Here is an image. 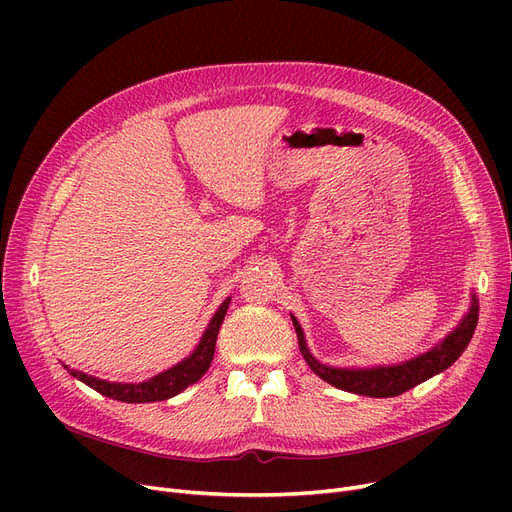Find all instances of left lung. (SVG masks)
<instances>
[{
	"mask_svg": "<svg viewBox=\"0 0 512 512\" xmlns=\"http://www.w3.org/2000/svg\"><path fill=\"white\" fill-rule=\"evenodd\" d=\"M477 319H479V307L473 297V305H471L469 313L465 315L459 328H456L448 338H444L442 344L434 346L429 353H425L417 359H411L402 365L373 367V369H336V367L321 365L309 353L299 321L292 317V324H294V330H297L299 348H301L305 361L309 363L313 373H317L321 380L340 388V390L353 392V394L388 398V396H398L402 392H407V390L415 388L417 384L434 378L436 373L448 369L456 359L463 355L467 344L471 342L475 326H477Z\"/></svg>",
	"mask_w": 512,
	"mask_h": 512,
	"instance_id": "left-lung-1",
	"label": "left lung"
}]
</instances>
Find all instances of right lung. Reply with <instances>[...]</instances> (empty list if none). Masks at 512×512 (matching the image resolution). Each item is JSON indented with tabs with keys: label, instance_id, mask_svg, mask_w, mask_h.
<instances>
[{
	"label": "right lung",
	"instance_id": "obj_1",
	"mask_svg": "<svg viewBox=\"0 0 512 512\" xmlns=\"http://www.w3.org/2000/svg\"><path fill=\"white\" fill-rule=\"evenodd\" d=\"M228 305H230V299H226L222 303V307L218 309V313L213 315L207 332L203 334L197 351L191 357L184 359L176 367L155 375V378H151L147 382L112 384V382L91 378V375L80 373L76 369H68V367L66 369L74 375V378L85 382L89 388L97 390L99 394H103L107 398L120 400V402H155V400L172 398V396L180 394L182 390H186L191 384L199 382L203 378V373L209 369V365L213 361V353H215V340H218V332H220V326L226 317Z\"/></svg>",
	"mask_w": 512,
	"mask_h": 512
}]
</instances>
